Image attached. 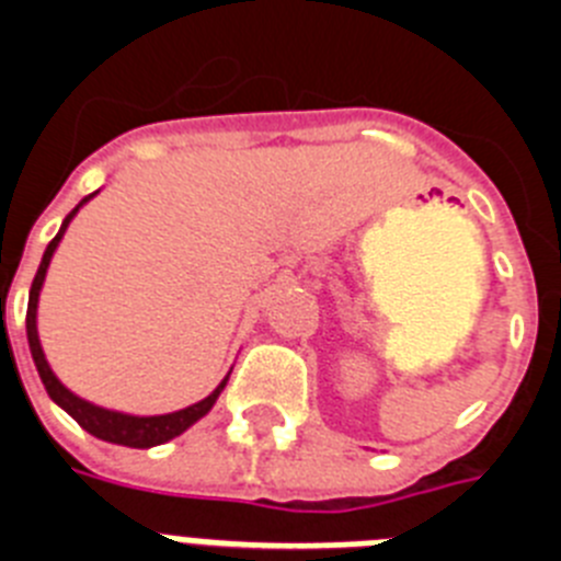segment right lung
Masks as SVG:
<instances>
[{
    "label": "right lung",
    "mask_w": 561,
    "mask_h": 561,
    "mask_svg": "<svg viewBox=\"0 0 561 561\" xmlns=\"http://www.w3.org/2000/svg\"><path fill=\"white\" fill-rule=\"evenodd\" d=\"M99 192L87 194L76 208L65 217L58 233L53 237V242L47 245L45 256H42V265L36 271V279L31 285V299H27V319H24V328H27V344H31V355H33V364L38 369V378L45 383L47 396L53 398V403L65 409L67 415L78 423L81 428H87L90 435H95L99 440L106 443H118V446H129V449H152V446H160V443H169L172 437L183 435L188 426L199 421V417H206L211 412V407L217 403L220 392L226 389L228 381V373L226 378L220 381V387L214 389L211 396L203 398V401L192 403L186 409H178V412H169V415H126V412H115V409H104V407H95V403L84 401V398H78L76 392L65 387V383L58 381L56 373L50 369L45 358V350H42V341H38V328H36V313H38V294H42V285H45V276H47V267H50L53 253H56L58 242L65 237L67 226L72 222V217L78 214V208L90 203Z\"/></svg>",
    "instance_id": "obj_1"
}]
</instances>
